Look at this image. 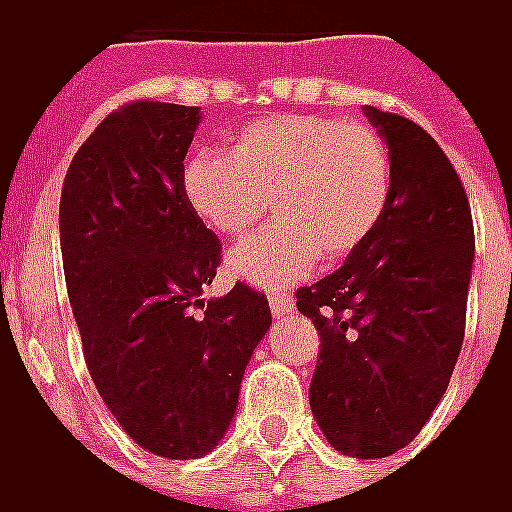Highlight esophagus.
<instances>
[{"mask_svg": "<svg viewBox=\"0 0 512 512\" xmlns=\"http://www.w3.org/2000/svg\"><path fill=\"white\" fill-rule=\"evenodd\" d=\"M267 301H270V312H273L276 318L293 312V298L287 296V293H281V290H273V293L267 296Z\"/></svg>", "mask_w": 512, "mask_h": 512, "instance_id": "1", "label": "esophagus"}]
</instances>
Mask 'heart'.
<instances>
[{
    "instance_id": "obj_1",
    "label": "heart",
    "mask_w": 512,
    "mask_h": 512,
    "mask_svg": "<svg viewBox=\"0 0 512 512\" xmlns=\"http://www.w3.org/2000/svg\"><path fill=\"white\" fill-rule=\"evenodd\" d=\"M191 211L222 239L250 233L273 211L281 222L228 256L233 279L279 287L341 262L383 219L392 154L366 123L276 115L233 137L231 154H194L183 171Z\"/></svg>"
}]
</instances>
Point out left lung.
<instances>
[{
    "instance_id": "8db88e82",
    "label": "left lung",
    "mask_w": 512,
    "mask_h": 512,
    "mask_svg": "<svg viewBox=\"0 0 512 512\" xmlns=\"http://www.w3.org/2000/svg\"><path fill=\"white\" fill-rule=\"evenodd\" d=\"M392 154V197L346 262L296 293L321 352L310 408L355 459L406 448L428 423L465 338L473 219L459 174L414 120L363 106Z\"/></svg>"
}]
</instances>
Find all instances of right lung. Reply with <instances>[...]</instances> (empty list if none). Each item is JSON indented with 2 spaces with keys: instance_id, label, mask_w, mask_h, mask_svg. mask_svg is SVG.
<instances>
[{
  "instance_id": "add662e5",
  "label": "right lung",
  "mask_w": 512,
  "mask_h": 512,
  "mask_svg": "<svg viewBox=\"0 0 512 512\" xmlns=\"http://www.w3.org/2000/svg\"><path fill=\"white\" fill-rule=\"evenodd\" d=\"M200 106L132 101L75 152L58 228L84 360L112 417L149 454L197 459L225 437L264 293L233 284L205 301L219 239L185 200L183 160Z\"/></svg>"
}]
</instances>
